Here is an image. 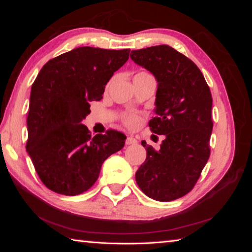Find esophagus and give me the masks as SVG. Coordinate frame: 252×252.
<instances>
[{"label":"esophagus","mask_w":252,"mask_h":252,"mask_svg":"<svg viewBox=\"0 0 252 252\" xmlns=\"http://www.w3.org/2000/svg\"><path fill=\"white\" fill-rule=\"evenodd\" d=\"M126 144H136L138 143V141H136V139L133 138V136H127L126 140Z\"/></svg>","instance_id":"1"}]
</instances>
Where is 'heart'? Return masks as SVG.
<instances>
[{
	"label": "heart",
	"instance_id": "heart-1",
	"mask_svg": "<svg viewBox=\"0 0 252 252\" xmlns=\"http://www.w3.org/2000/svg\"><path fill=\"white\" fill-rule=\"evenodd\" d=\"M148 76H151L148 72L144 71H140L134 75V79H142V78H148ZM142 121V117L138 113L134 112H129V113H125L121 116V122L125 125L126 127L129 129H136L140 126V123Z\"/></svg>",
	"mask_w": 252,
	"mask_h": 252
}]
</instances>
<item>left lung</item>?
<instances>
[{
	"label": "left lung",
	"mask_w": 252,
	"mask_h": 252,
	"mask_svg": "<svg viewBox=\"0 0 252 252\" xmlns=\"http://www.w3.org/2000/svg\"><path fill=\"white\" fill-rule=\"evenodd\" d=\"M130 58L156 76L157 117L149 126L165 136L159 150L141 142L147 159L135 180L148 197L172 201L193 189L210 157V89L199 67L169 45L132 51Z\"/></svg>",
	"instance_id": "left-lung-1"
}]
</instances>
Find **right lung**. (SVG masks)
<instances>
[{"mask_svg": "<svg viewBox=\"0 0 252 252\" xmlns=\"http://www.w3.org/2000/svg\"><path fill=\"white\" fill-rule=\"evenodd\" d=\"M129 53L82 46L50 60L37 74L30 96L27 151L48 189L64 195L85 192L104 160L125 147L121 132L92 136L82 120Z\"/></svg>", "mask_w": 252, "mask_h": 252, "instance_id": "right-lung-1", "label": "right lung"}]
</instances>
